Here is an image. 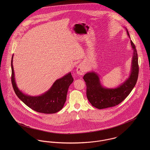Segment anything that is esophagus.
Here are the masks:
<instances>
[{
	"label": "esophagus",
	"mask_w": 150,
	"mask_h": 150,
	"mask_svg": "<svg viewBox=\"0 0 150 150\" xmlns=\"http://www.w3.org/2000/svg\"><path fill=\"white\" fill-rule=\"evenodd\" d=\"M76 71L79 75H83L86 72V67L83 64H79L77 67Z\"/></svg>",
	"instance_id": "34e87169"
}]
</instances>
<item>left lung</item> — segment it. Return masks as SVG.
<instances>
[{"instance_id":"8db88e82","label":"left lung","mask_w":150,"mask_h":150,"mask_svg":"<svg viewBox=\"0 0 150 150\" xmlns=\"http://www.w3.org/2000/svg\"><path fill=\"white\" fill-rule=\"evenodd\" d=\"M130 38L128 30L126 29ZM133 50L131 73L128 79L115 88H106L101 85L99 76L95 72H88L83 77L86 86V96L93 107L103 109L113 107L121 103L136 85L139 75L137 53L134 44L130 40Z\"/></svg>"}]
</instances>
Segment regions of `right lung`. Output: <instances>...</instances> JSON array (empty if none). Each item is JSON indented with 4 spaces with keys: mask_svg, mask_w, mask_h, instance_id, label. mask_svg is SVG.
Instances as JSON below:
<instances>
[{
    "mask_svg": "<svg viewBox=\"0 0 150 150\" xmlns=\"http://www.w3.org/2000/svg\"><path fill=\"white\" fill-rule=\"evenodd\" d=\"M12 57L11 83L14 92L18 98L31 109L44 114H53L60 111L64 106L68 88L73 81L71 73L57 80L51 88L38 96H31L23 93L18 88L15 81Z\"/></svg>",
    "mask_w": 150,
    "mask_h": 150,
    "instance_id": "obj_1",
    "label": "right lung"
}]
</instances>
